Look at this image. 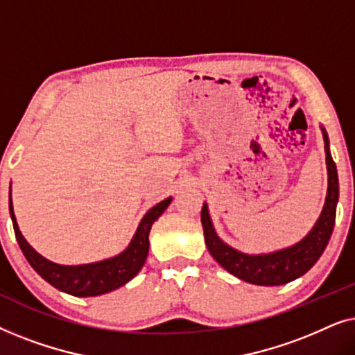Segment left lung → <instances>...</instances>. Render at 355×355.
I'll return each mask as SVG.
<instances>
[{
	"instance_id": "left-lung-1",
	"label": "left lung",
	"mask_w": 355,
	"mask_h": 355,
	"mask_svg": "<svg viewBox=\"0 0 355 355\" xmlns=\"http://www.w3.org/2000/svg\"><path fill=\"white\" fill-rule=\"evenodd\" d=\"M320 129H322L323 134L324 155H327V198H324L323 210L320 213L317 223L307 232V236L302 237L299 242L284 247V249L268 252V254H245V252H241L226 244L216 234L210 211H208V205L203 203L200 220L208 252L223 268L234 275L236 278L257 286L286 284L307 273L322 257L323 250L327 249L334 227V218H336L339 182L336 164H334L331 152H329L328 134L323 125H320Z\"/></svg>"
}]
</instances>
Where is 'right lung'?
I'll use <instances>...</instances> for the list:
<instances>
[{"instance_id": "right-lung-1", "label": "right lung", "mask_w": 355, "mask_h": 355, "mask_svg": "<svg viewBox=\"0 0 355 355\" xmlns=\"http://www.w3.org/2000/svg\"><path fill=\"white\" fill-rule=\"evenodd\" d=\"M171 200L173 197L164 198L145 213L129 245L121 254L84 265H60L38 254L19 230L16 215H14L11 192H9V213H11L14 232H16V239L22 254L26 255L32 268L46 283L62 293L76 295V297H95V295L111 293V291L129 283L142 270L148 255L150 230H152L153 223L163 215Z\"/></svg>"}]
</instances>
